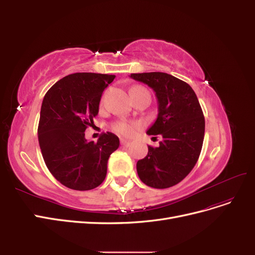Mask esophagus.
Listing matches in <instances>:
<instances>
[{
    "mask_svg": "<svg viewBox=\"0 0 255 255\" xmlns=\"http://www.w3.org/2000/svg\"><path fill=\"white\" fill-rule=\"evenodd\" d=\"M120 142H121V144H122L123 146H128L129 143H130L128 140H126V139H121Z\"/></svg>",
    "mask_w": 255,
    "mask_h": 255,
    "instance_id": "1",
    "label": "esophagus"
}]
</instances>
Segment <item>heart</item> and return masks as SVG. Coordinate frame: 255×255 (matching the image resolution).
I'll list each match as a JSON object with an SVG mask.
<instances>
[{
    "label": "heart",
    "mask_w": 255,
    "mask_h": 255,
    "mask_svg": "<svg viewBox=\"0 0 255 255\" xmlns=\"http://www.w3.org/2000/svg\"><path fill=\"white\" fill-rule=\"evenodd\" d=\"M137 90H145L142 87H134L132 89V92H135ZM139 127L138 123L135 122H128V121H117L114 123L113 128L116 133H118L123 136H130L134 133V129Z\"/></svg>",
    "instance_id": "heart-1"
}]
</instances>
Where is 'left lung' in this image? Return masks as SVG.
Here are the masks:
<instances>
[{
    "instance_id": "left-lung-1",
    "label": "left lung",
    "mask_w": 255,
    "mask_h": 255,
    "mask_svg": "<svg viewBox=\"0 0 255 255\" xmlns=\"http://www.w3.org/2000/svg\"><path fill=\"white\" fill-rule=\"evenodd\" d=\"M130 78L148 85L158 102V115L148 135H161L157 148L137 161L142 183L153 188L174 186L188 175L201 153L205 121L195 91L187 83L164 72L132 73Z\"/></svg>"
}]
</instances>
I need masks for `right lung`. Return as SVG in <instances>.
Returning <instances> with one entry per match:
<instances>
[{
	"label": "right lung",
	"instance_id": "add662e5",
	"mask_svg": "<svg viewBox=\"0 0 255 255\" xmlns=\"http://www.w3.org/2000/svg\"><path fill=\"white\" fill-rule=\"evenodd\" d=\"M116 75L79 72L59 80L45 94L38 125V141L49 171L64 186L90 190L104 181L107 160L119 138L103 133L97 142L85 139L94 127L104 89Z\"/></svg>",
	"mask_w": 255,
	"mask_h": 255
}]
</instances>
